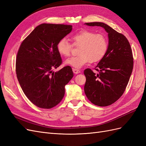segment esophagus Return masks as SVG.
<instances>
[{"label":"esophagus","mask_w":146,"mask_h":146,"mask_svg":"<svg viewBox=\"0 0 146 146\" xmlns=\"http://www.w3.org/2000/svg\"><path fill=\"white\" fill-rule=\"evenodd\" d=\"M72 70H73V72H74L75 74H78V73H80V70H78V69H75V68H74V69H72Z\"/></svg>","instance_id":"esophagus-1"}]
</instances>
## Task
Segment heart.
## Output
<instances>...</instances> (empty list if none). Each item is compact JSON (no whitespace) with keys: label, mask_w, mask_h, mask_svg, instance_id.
<instances>
[{"label":"heart","mask_w":146,"mask_h":146,"mask_svg":"<svg viewBox=\"0 0 146 146\" xmlns=\"http://www.w3.org/2000/svg\"><path fill=\"white\" fill-rule=\"evenodd\" d=\"M72 44L66 38H62L57 43L58 53L64 56H69L73 46L80 47L77 56L65 61V64L75 68H81L90 62L94 63L102 59L107 52L108 42L107 38L102 33H96L88 30H82L70 36Z\"/></svg>","instance_id":"b5f03b06"}]
</instances>
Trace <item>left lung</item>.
Here are the masks:
<instances>
[{
	"mask_svg": "<svg viewBox=\"0 0 146 146\" xmlns=\"http://www.w3.org/2000/svg\"><path fill=\"white\" fill-rule=\"evenodd\" d=\"M89 26H100L108 34L107 53L94 69H86L84 91L91 103L105 107L121 98L129 83L133 68V57L127 38L103 23H85Z\"/></svg>",
	"mask_w": 146,
	"mask_h": 146,
	"instance_id": "1",
	"label": "left lung"
}]
</instances>
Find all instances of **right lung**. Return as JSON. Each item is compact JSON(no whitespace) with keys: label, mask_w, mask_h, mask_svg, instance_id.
Masks as SVG:
<instances>
[{"label":"right lung","mask_w":146,"mask_h":146,"mask_svg":"<svg viewBox=\"0 0 146 146\" xmlns=\"http://www.w3.org/2000/svg\"><path fill=\"white\" fill-rule=\"evenodd\" d=\"M72 29L71 25L42 24L19 47L16 60L17 80L25 95L39 108L50 109L58 105L65 85L74 76L69 66L53 72L62 63L57 43Z\"/></svg>","instance_id":"add662e5"}]
</instances>
